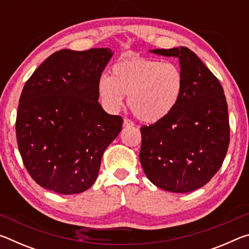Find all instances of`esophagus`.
Here are the masks:
<instances>
[{
    "mask_svg": "<svg viewBox=\"0 0 249 249\" xmlns=\"http://www.w3.org/2000/svg\"><path fill=\"white\" fill-rule=\"evenodd\" d=\"M123 126H124V127H133L134 123L130 120H128V119H124Z\"/></svg>",
    "mask_w": 249,
    "mask_h": 249,
    "instance_id": "obj_1",
    "label": "esophagus"
}]
</instances>
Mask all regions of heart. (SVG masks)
<instances>
[{"label": "heart", "instance_id": "heart-1", "mask_svg": "<svg viewBox=\"0 0 249 249\" xmlns=\"http://www.w3.org/2000/svg\"><path fill=\"white\" fill-rule=\"evenodd\" d=\"M184 88L182 70L174 62L133 57L112 67V77L102 74L98 93L103 107L115 113L128 95V107L144 123H157L170 114Z\"/></svg>", "mask_w": 249, "mask_h": 249}]
</instances>
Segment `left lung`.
<instances>
[{"label": "left lung", "instance_id": "left-lung-1", "mask_svg": "<svg viewBox=\"0 0 249 249\" xmlns=\"http://www.w3.org/2000/svg\"><path fill=\"white\" fill-rule=\"evenodd\" d=\"M149 53L178 59L184 88L166 119L141 128L142 170L162 190L195 191L218 171L229 148L224 91L215 75L189 48L151 49Z\"/></svg>", "mask_w": 249, "mask_h": 249}]
</instances>
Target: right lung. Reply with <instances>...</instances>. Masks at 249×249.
<instances>
[{
    "instance_id": "obj_1",
    "label": "right lung",
    "mask_w": 249,
    "mask_h": 249,
    "mask_svg": "<svg viewBox=\"0 0 249 249\" xmlns=\"http://www.w3.org/2000/svg\"><path fill=\"white\" fill-rule=\"evenodd\" d=\"M112 56L109 48L61 49L25 83L16 138L24 166L40 187L75 195L98 178L104 151L123 124L98 102V80Z\"/></svg>"
}]
</instances>
